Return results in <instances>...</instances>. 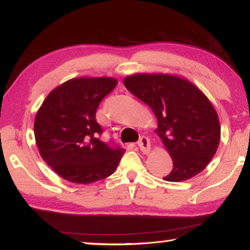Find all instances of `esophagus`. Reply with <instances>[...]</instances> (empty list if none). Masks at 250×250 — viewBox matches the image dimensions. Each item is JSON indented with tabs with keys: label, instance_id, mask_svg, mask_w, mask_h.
Segmentation results:
<instances>
[{
	"label": "esophagus",
	"instance_id": "esophagus-1",
	"mask_svg": "<svg viewBox=\"0 0 250 250\" xmlns=\"http://www.w3.org/2000/svg\"><path fill=\"white\" fill-rule=\"evenodd\" d=\"M138 145L141 149V152L144 154H147L149 152V149H151V143H149V140L146 137L141 138L138 142Z\"/></svg>",
	"mask_w": 250,
	"mask_h": 250
}]
</instances>
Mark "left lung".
Segmentation results:
<instances>
[{
  "label": "left lung",
  "instance_id": "1",
  "mask_svg": "<svg viewBox=\"0 0 250 250\" xmlns=\"http://www.w3.org/2000/svg\"><path fill=\"white\" fill-rule=\"evenodd\" d=\"M124 84L157 118L155 132L172 160V169L163 179L184 181L206 168L221 138L219 117L206 95L189 81L169 74L139 73Z\"/></svg>",
  "mask_w": 250,
  "mask_h": 250
}]
</instances>
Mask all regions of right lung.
I'll list each match as a JSON object with an SVG mask.
<instances>
[{"instance_id":"1","label":"right lung","mask_w":250,"mask_h":250,"mask_svg":"<svg viewBox=\"0 0 250 250\" xmlns=\"http://www.w3.org/2000/svg\"><path fill=\"white\" fill-rule=\"evenodd\" d=\"M111 78H78L50 92L35 118V139L42 160L75 184H92L113 174L125 149L99 139L96 110L116 87Z\"/></svg>"}]
</instances>
